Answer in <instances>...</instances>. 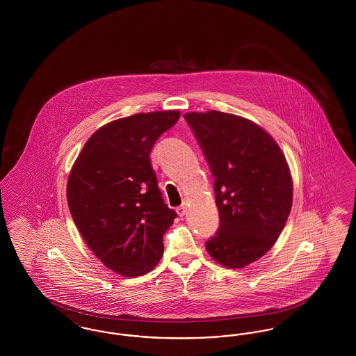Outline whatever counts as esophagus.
Segmentation results:
<instances>
[{
  "instance_id": "obj_1",
  "label": "esophagus",
  "mask_w": 356,
  "mask_h": 356,
  "mask_svg": "<svg viewBox=\"0 0 356 356\" xmlns=\"http://www.w3.org/2000/svg\"><path fill=\"white\" fill-rule=\"evenodd\" d=\"M176 211H177L179 216H180V218H183V216H184V215L186 213V202H184V203L181 204V205H180V207L176 209Z\"/></svg>"
}]
</instances>
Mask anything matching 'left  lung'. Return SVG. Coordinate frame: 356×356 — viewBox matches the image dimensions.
<instances>
[{"label": "left lung", "instance_id": "8db88e82", "mask_svg": "<svg viewBox=\"0 0 356 356\" xmlns=\"http://www.w3.org/2000/svg\"><path fill=\"white\" fill-rule=\"evenodd\" d=\"M184 119L215 177L220 225L205 243L221 266L243 268L271 250L292 205V177L276 141L250 120L209 111Z\"/></svg>", "mask_w": 356, "mask_h": 356}]
</instances>
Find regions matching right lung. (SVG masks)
Wrapping results in <instances>:
<instances>
[{"label": "right lung", "mask_w": 356, "mask_h": 356, "mask_svg": "<svg viewBox=\"0 0 356 356\" xmlns=\"http://www.w3.org/2000/svg\"><path fill=\"white\" fill-rule=\"evenodd\" d=\"M179 118L177 111H164L115 120L89 137L70 170L73 221L90 251L122 276L156 267L177 216L161 197L149 154Z\"/></svg>", "instance_id": "right-lung-1"}]
</instances>
